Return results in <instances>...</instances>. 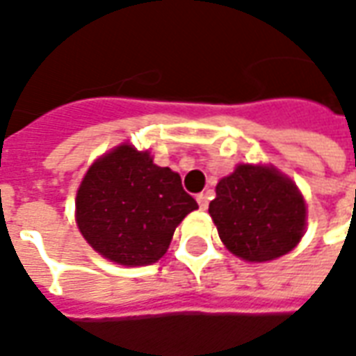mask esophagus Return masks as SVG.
Returning <instances> with one entry per match:
<instances>
[{
  "instance_id": "obj_1",
  "label": "esophagus",
  "mask_w": 356,
  "mask_h": 356,
  "mask_svg": "<svg viewBox=\"0 0 356 356\" xmlns=\"http://www.w3.org/2000/svg\"><path fill=\"white\" fill-rule=\"evenodd\" d=\"M196 200H198V206H200V209H208V206H209V194L208 193H200L198 196H196Z\"/></svg>"
}]
</instances>
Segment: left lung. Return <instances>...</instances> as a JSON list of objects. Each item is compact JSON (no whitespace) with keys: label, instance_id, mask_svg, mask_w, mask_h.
<instances>
[{"label":"left lung","instance_id":"left-lung-1","mask_svg":"<svg viewBox=\"0 0 356 356\" xmlns=\"http://www.w3.org/2000/svg\"><path fill=\"white\" fill-rule=\"evenodd\" d=\"M209 216L231 254L261 263L298 246L305 232L307 206L296 183L276 168L238 163L217 183Z\"/></svg>","mask_w":356,"mask_h":356}]
</instances>
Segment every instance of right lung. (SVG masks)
Instances as JSON below:
<instances>
[{
  "instance_id": "add662e5",
  "label": "right lung",
  "mask_w": 356,
  "mask_h": 356,
  "mask_svg": "<svg viewBox=\"0 0 356 356\" xmlns=\"http://www.w3.org/2000/svg\"><path fill=\"white\" fill-rule=\"evenodd\" d=\"M198 204L179 173L124 143L91 163L76 194V223L97 254L124 267L162 257L177 225Z\"/></svg>"
}]
</instances>
